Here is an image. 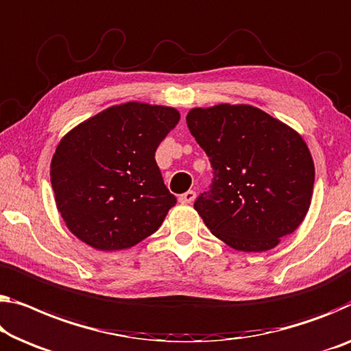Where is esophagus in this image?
Returning <instances> with one entry per match:
<instances>
[{
    "label": "esophagus",
    "instance_id": "1",
    "mask_svg": "<svg viewBox=\"0 0 351 351\" xmlns=\"http://www.w3.org/2000/svg\"><path fill=\"white\" fill-rule=\"evenodd\" d=\"M178 200H180V203H182V205H187V203H192L193 200H195V192L193 191H187L184 193H181L180 197H178Z\"/></svg>",
    "mask_w": 351,
    "mask_h": 351
}]
</instances>
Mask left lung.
<instances>
[{
    "instance_id": "obj_1",
    "label": "left lung",
    "mask_w": 351,
    "mask_h": 351,
    "mask_svg": "<svg viewBox=\"0 0 351 351\" xmlns=\"http://www.w3.org/2000/svg\"><path fill=\"white\" fill-rule=\"evenodd\" d=\"M186 121L214 170L211 191L193 205L214 237L265 252L301 226L315 167L295 129L247 104L192 108Z\"/></svg>"
}]
</instances>
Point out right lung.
<instances>
[{
	"instance_id": "add662e5",
	"label": "right lung",
	"mask_w": 351,
	"mask_h": 351,
	"mask_svg": "<svg viewBox=\"0 0 351 351\" xmlns=\"http://www.w3.org/2000/svg\"><path fill=\"white\" fill-rule=\"evenodd\" d=\"M180 121L173 107L125 102L85 119L61 138L50 164L66 227L102 252L129 249L158 230L176 197L154 154Z\"/></svg>"
}]
</instances>
